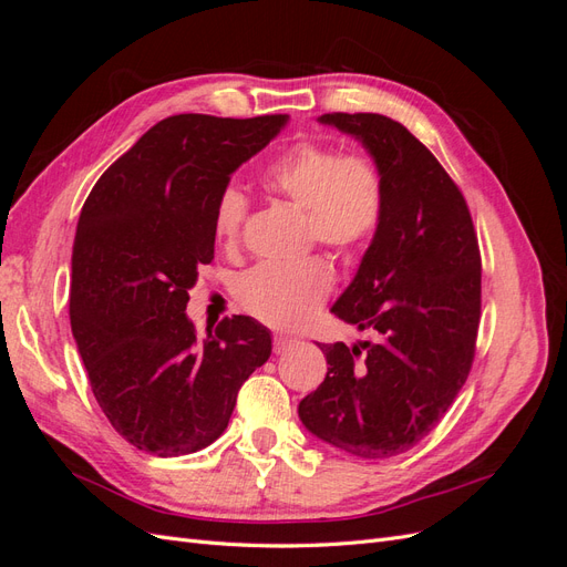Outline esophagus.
<instances>
[{
    "label": "esophagus",
    "mask_w": 567,
    "mask_h": 567,
    "mask_svg": "<svg viewBox=\"0 0 567 567\" xmlns=\"http://www.w3.org/2000/svg\"><path fill=\"white\" fill-rule=\"evenodd\" d=\"M296 338H288V336H274V352L277 354H284L286 350H290L296 346Z\"/></svg>",
    "instance_id": "esophagus-1"
}]
</instances>
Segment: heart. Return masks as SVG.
Masks as SVG:
<instances>
[{"label": "heart", "instance_id": "obj_1", "mask_svg": "<svg viewBox=\"0 0 567 567\" xmlns=\"http://www.w3.org/2000/svg\"><path fill=\"white\" fill-rule=\"evenodd\" d=\"M265 192L307 213V236L342 257L362 252L385 215V182L379 163L329 144H296L274 158L260 177ZM248 198L227 186L215 205V236L221 248L241 238ZM333 288V269L321 255L298 262H267L238 277L234 296L248 315L277 329L310 321Z\"/></svg>", "mask_w": 567, "mask_h": 567}]
</instances>
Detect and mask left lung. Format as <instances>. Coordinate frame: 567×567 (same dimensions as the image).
<instances>
[{
    "mask_svg": "<svg viewBox=\"0 0 567 567\" xmlns=\"http://www.w3.org/2000/svg\"><path fill=\"white\" fill-rule=\"evenodd\" d=\"M379 163L385 215L331 312L375 336L319 346L323 383L302 425L333 447L388 458L419 444L466 383L480 323V250L468 205L437 158L398 120L326 113Z\"/></svg>",
    "mask_w": 567,
    "mask_h": 567,
    "instance_id": "8db88e82",
    "label": "left lung"
}]
</instances>
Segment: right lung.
Here are the masks:
<instances>
[{"label": "right lung", "mask_w": 567, "mask_h": 567, "mask_svg": "<svg viewBox=\"0 0 567 567\" xmlns=\"http://www.w3.org/2000/svg\"><path fill=\"white\" fill-rule=\"evenodd\" d=\"M286 123L288 115L165 117L82 205L71 329L101 411L136 450L182 456L208 447L271 354L267 326L244 315L198 340L186 302L198 267L215 257L219 194Z\"/></svg>", "instance_id": "obj_1"}]
</instances>
